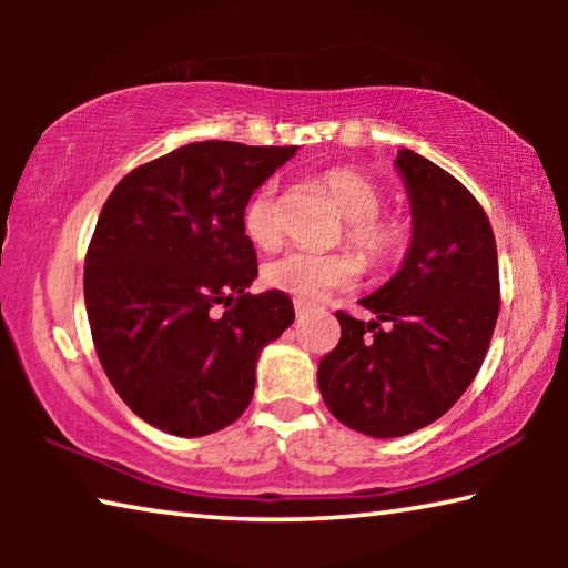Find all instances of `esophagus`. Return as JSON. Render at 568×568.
Listing matches in <instances>:
<instances>
[{"mask_svg": "<svg viewBox=\"0 0 568 568\" xmlns=\"http://www.w3.org/2000/svg\"><path fill=\"white\" fill-rule=\"evenodd\" d=\"M307 311H311V305L303 303V301H295V315H297V318H305Z\"/></svg>", "mask_w": 568, "mask_h": 568, "instance_id": "obj_1", "label": "esophagus"}]
</instances>
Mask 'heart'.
I'll return each instance as SVG.
<instances>
[{
	"label": "heart",
	"instance_id": "obj_1",
	"mask_svg": "<svg viewBox=\"0 0 568 568\" xmlns=\"http://www.w3.org/2000/svg\"><path fill=\"white\" fill-rule=\"evenodd\" d=\"M343 215L348 217L345 240L368 263H386L398 253L403 230L393 217L381 215L383 192L368 175L353 168H333L323 175ZM243 230L257 247L271 250L283 240V217L277 205V182L267 180L250 195L243 210ZM358 275V263L345 253L315 255L293 250L263 267V281L275 291L301 301L321 297L335 287H348Z\"/></svg>",
	"mask_w": 568,
	"mask_h": 568
}]
</instances>
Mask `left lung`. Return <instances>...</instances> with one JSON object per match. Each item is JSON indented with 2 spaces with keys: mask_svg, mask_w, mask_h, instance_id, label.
<instances>
[{
  "mask_svg": "<svg viewBox=\"0 0 568 568\" xmlns=\"http://www.w3.org/2000/svg\"><path fill=\"white\" fill-rule=\"evenodd\" d=\"M396 168L413 215L406 261L361 301L376 321L335 313L341 341L318 363L325 406L373 438L413 434L464 396L501 307L496 237L478 200L413 150H398Z\"/></svg>",
  "mask_w": 568,
  "mask_h": 568,
  "instance_id": "obj_1",
  "label": "left lung"
}]
</instances>
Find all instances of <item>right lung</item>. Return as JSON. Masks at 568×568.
Listing matches in <instances>:
<instances>
[{"mask_svg":"<svg viewBox=\"0 0 568 568\" xmlns=\"http://www.w3.org/2000/svg\"><path fill=\"white\" fill-rule=\"evenodd\" d=\"M295 150L192 142L134 168L102 207L84 257L94 351L130 410L165 434L243 416L261 351L295 321L285 293H247L257 255L243 230L250 195Z\"/></svg>","mask_w":568,"mask_h":568,"instance_id":"add662e5","label":"right lung"}]
</instances>
